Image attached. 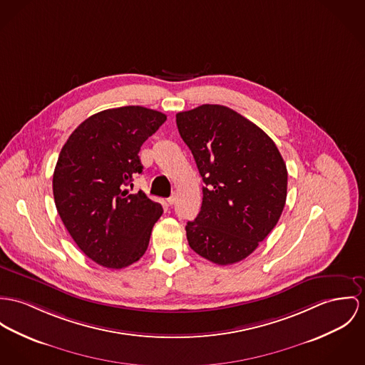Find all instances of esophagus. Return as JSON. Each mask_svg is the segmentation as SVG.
Instances as JSON below:
<instances>
[{"mask_svg": "<svg viewBox=\"0 0 365 365\" xmlns=\"http://www.w3.org/2000/svg\"><path fill=\"white\" fill-rule=\"evenodd\" d=\"M176 202V195H172V196L168 198V204L169 205H173Z\"/></svg>", "mask_w": 365, "mask_h": 365, "instance_id": "34e87169", "label": "esophagus"}]
</instances>
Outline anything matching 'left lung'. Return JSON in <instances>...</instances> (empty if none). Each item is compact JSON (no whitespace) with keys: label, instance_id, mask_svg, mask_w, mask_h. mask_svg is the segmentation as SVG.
<instances>
[{"label":"left lung","instance_id":"left-lung-1","mask_svg":"<svg viewBox=\"0 0 365 365\" xmlns=\"http://www.w3.org/2000/svg\"><path fill=\"white\" fill-rule=\"evenodd\" d=\"M180 138L202 178V204L186 225L189 246L229 265L249 257L275 227L287 195V169L272 139L217 104L176 113Z\"/></svg>","mask_w":365,"mask_h":365}]
</instances>
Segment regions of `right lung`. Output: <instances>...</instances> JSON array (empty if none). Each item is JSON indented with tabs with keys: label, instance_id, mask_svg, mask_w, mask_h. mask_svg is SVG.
Returning <instances> with one entry per match:
<instances>
[{
	"label": "right lung",
	"instance_id": "1",
	"mask_svg": "<svg viewBox=\"0 0 365 365\" xmlns=\"http://www.w3.org/2000/svg\"><path fill=\"white\" fill-rule=\"evenodd\" d=\"M167 115L140 106L94 113L63 144L53 176L56 207L78 247L94 262L120 269L139 261L160 202L125 189L143 172L141 144Z\"/></svg>",
	"mask_w": 365,
	"mask_h": 365
}]
</instances>
